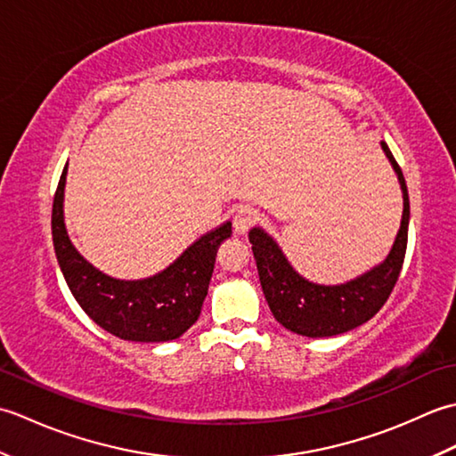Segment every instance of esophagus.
I'll return each instance as SVG.
<instances>
[{
    "label": "esophagus",
    "instance_id": "1",
    "mask_svg": "<svg viewBox=\"0 0 456 456\" xmlns=\"http://www.w3.org/2000/svg\"><path fill=\"white\" fill-rule=\"evenodd\" d=\"M256 211L250 209L248 206H240L233 211V229L235 233H247V231L255 225Z\"/></svg>",
    "mask_w": 456,
    "mask_h": 456
}]
</instances>
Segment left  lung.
<instances>
[{"instance_id":"left-lung-1","label":"left lung","mask_w":456,"mask_h":456,"mask_svg":"<svg viewBox=\"0 0 456 456\" xmlns=\"http://www.w3.org/2000/svg\"><path fill=\"white\" fill-rule=\"evenodd\" d=\"M382 149L398 174L403 191V216L388 258L370 273L341 286L312 284L288 265L282 250L263 229H250L248 240L253 245L260 286L268 307L276 322L289 331L304 337H333L351 331L380 312L398 282L408 248L410 198L400 164L384 141Z\"/></svg>"}]
</instances>
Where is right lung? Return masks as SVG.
Listing matches in <instances>:
<instances>
[{
	"label": "right lung",
	"mask_w": 456,
	"mask_h": 456,
	"mask_svg": "<svg viewBox=\"0 0 456 456\" xmlns=\"http://www.w3.org/2000/svg\"><path fill=\"white\" fill-rule=\"evenodd\" d=\"M66 168L68 164L53 201V243L76 302L102 329L125 341L164 343L186 333L201 314L217 248L233 233L231 223L203 235L157 276L139 282L115 280L86 263L66 235L62 217Z\"/></svg>",
	"instance_id": "add662e5"
}]
</instances>
